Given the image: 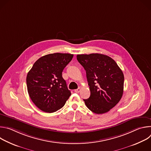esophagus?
Instances as JSON below:
<instances>
[{
	"label": "esophagus",
	"mask_w": 151,
	"mask_h": 151,
	"mask_svg": "<svg viewBox=\"0 0 151 151\" xmlns=\"http://www.w3.org/2000/svg\"><path fill=\"white\" fill-rule=\"evenodd\" d=\"M80 91H81V88H78V89L75 90V92L76 93H79L80 92Z\"/></svg>",
	"instance_id": "obj_1"
}]
</instances>
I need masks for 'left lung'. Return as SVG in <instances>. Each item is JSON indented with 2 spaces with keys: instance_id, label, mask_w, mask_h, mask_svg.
<instances>
[{
  "instance_id": "1",
  "label": "left lung",
  "mask_w": 151,
  "mask_h": 151,
  "mask_svg": "<svg viewBox=\"0 0 151 151\" xmlns=\"http://www.w3.org/2000/svg\"><path fill=\"white\" fill-rule=\"evenodd\" d=\"M76 57L86 71L90 86V96L83 99L85 105L97 114L109 112L122 96V71L112 58L104 54H78Z\"/></svg>"
}]
</instances>
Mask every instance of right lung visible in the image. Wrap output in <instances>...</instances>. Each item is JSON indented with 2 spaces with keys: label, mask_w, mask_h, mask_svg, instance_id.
I'll return each mask as SVG.
<instances>
[{
  "label": "right lung",
  "mask_w": 151,
  "mask_h": 151,
  "mask_svg": "<svg viewBox=\"0 0 151 151\" xmlns=\"http://www.w3.org/2000/svg\"><path fill=\"white\" fill-rule=\"evenodd\" d=\"M73 54L54 53L39 58L26 78L29 95L41 111L52 113L65 104L71 95L62 72L72 60Z\"/></svg>",
  "instance_id": "1"
}]
</instances>
